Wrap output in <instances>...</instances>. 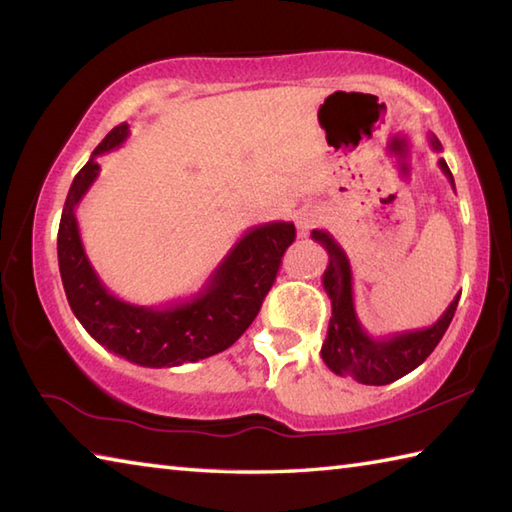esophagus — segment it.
Returning a JSON list of instances; mask_svg holds the SVG:
<instances>
[{
  "label": "esophagus",
  "mask_w": 512,
  "mask_h": 512,
  "mask_svg": "<svg viewBox=\"0 0 512 512\" xmlns=\"http://www.w3.org/2000/svg\"><path fill=\"white\" fill-rule=\"evenodd\" d=\"M321 220H323V215H321L319 211H314V209L301 211V213L297 215V233H299L301 237H306L314 226L321 224Z\"/></svg>",
  "instance_id": "34e87169"
}]
</instances>
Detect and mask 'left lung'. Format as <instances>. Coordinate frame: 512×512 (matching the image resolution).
I'll return each mask as SVG.
<instances>
[{
    "label": "left lung",
    "mask_w": 512,
    "mask_h": 512,
    "mask_svg": "<svg viewBox=\"0 0 512 512\" xmlns=\"http://www.w3.org/2000/svg\"><path fill=\"white\" fill-rule=\"evenodd\" d=\"M427 138L433 151H442L436 136L429 134ZM438 165L455 191L447 160L440 158ZM312 239L319 242L330 255V264L323 273V288L332 301V317L328 336L321 345L323 363L334 374L350 376L363 385H389L427 361V356L436 350V345L447 332L455 308H458L460 295H455L449 308L442 312V317L429 328L396 332L378 339V336L367 334L361 321H358L354 308L352 266L345 250L336 244V239L328 231H321V228H314Z\"/></svg>",
    "instance_id": "obj_1"
}]
</instances>
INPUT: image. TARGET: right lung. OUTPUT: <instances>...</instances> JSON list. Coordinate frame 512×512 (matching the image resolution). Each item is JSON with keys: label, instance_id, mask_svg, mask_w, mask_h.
<instances>
[{"label": "right lung", "instance_id": "obj_1", "mask_svg": "<svg viewBox=\"0 0 512 512\" xmlns=\"http://www.w3.org/2000/svg\"><path fill=\"white\" fill-rule=\"evenodd\" d=\"M123 123L107 134L76 173L63 204L57 253L65 297L74 317L96 343L140 367H178L231 347L257 317L277 277L284 250L295 242V224L268 222L248 228L195 295L138 306L112 295L85 253L76 206L99 178L96 158L121 147Z\"/></svg>", "mask_w": 512, "mask_h": 512}]
</instances>
